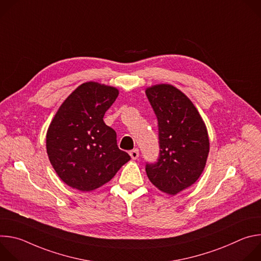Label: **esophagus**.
Returning <instances> with one entry per match:
<instances>
[{"label":"esophagus","instance_id":"1","mask_svg":"<svg viewBox=\"0 0 261 261\" xmlns=\"http://www.w3.org/2000/svg\"><path fill=\"white\" fill-rule=\"evenodd\" d=\"M129 154H130V156H131V158H132L133 160L137 159V158H138V156H139V151H138V148H134V150H132V151H130V152H129Z\"/></svg>","mask_w":261,"mask_h":261}]
</instances>
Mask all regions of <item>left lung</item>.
<instances>
[{
    "label": "left lung",
    "mask_w": 261,
    "mask_h": 261,
    "mask_svg": "<svg viewBox=\"0 0 261 261\" xmlns=\"http://www.w3.org/2000/svg\"><path fill=\"white\" fill-rule=\"evenodd\" d=\"M158 120L160 153L146 163L148 179L169 195L187 189L201 175L210 152L205 124L191 100L171 85L145 90Z\"/></svg>",
    "instance_id": "1"
}]
</instances>
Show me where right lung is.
<instances>
[{
  "mask_svg": "<svg viewBox=\"0 0 261 261\" xmlns=\"http://www.w3.org/2000/svg\"><path fill=\"white\" fill-rule=\"evenodd\" d=\"M119 90L89 82L63 102L46 133V151L60 178L73 189L95 190L113 178L130 156L117 144L103 117Z\"/></svg>",
  "mask_w": 261,
  "mask_h": 261,
  "instance_id": "right-lung-1",
  "label": "right lung"
}]
</instances>
